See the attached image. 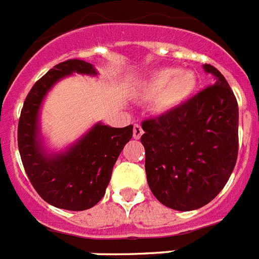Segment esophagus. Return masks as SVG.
I'll list each match as a JSON object with an SVG mask.
<instances>
[{"mask_svg": "<svg viewBox=\"0 0 259 259\" xmlns=\"http://www.w3.org/2000/svg\"><path fill=\"white\" fill-rule=\"evenodd\" d=\"M142 133H144V130H142V127H141L140 123H134V127H133V136L136 140H138L141 136H142Z\"/></svg>", "mask_w": 259, "mask_h": 259, "instance_id": "obj_1", "label": "esophagus"}]
</instances>
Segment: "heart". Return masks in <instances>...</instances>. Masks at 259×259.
<instances>
[{
	"instance_id": "1",
	"label": "heart",
	"mask_w": 259,
	"mask_h": 259,
	"mask_svg": "<svg viewBox=\"0 0 259 259\" xmlns=\"http://www.w3.org/2000/svg\"><path fill=\"white\" fill-rule=\"evenodd\" d=\"M197 86L193 71L162 68L144 83L146 97H157L155 106L159 111H171L190 100Z\"/></svg>"
}]
</instances>
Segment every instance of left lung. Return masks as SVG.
<instances>
[{"label":"left lung","instance_id":"left-lung-1","mask_svg":"<svg viewBox=\"0 0 259 259\" xmlns=\"http://www.w3.org/2000/svg\"><path fill=\"white\" fill-rule=\"evenodd\" d=\"M188 102L145 119L141 142L151 193L170 209H199L218 195L237 162L238 104L221 71Z\"/></svg>","mask_w":259,"mask_h":259}]
</instances>
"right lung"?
I'll list each match as a JSON object with an SVG mask.
<instances>
[{
  "mask_svg": "<svg viewBox=\"0 0 259 259\" xmlns=\"http://www.w3.org/2000/svg\"><path fill=\"white\" fill-rule=\"evenodd\" d=\"M74 71L97 74L92 64L74 58L53 66L33 85L18 121V150L27 178L44 201L58 209L81 211L93 207L105 195L113 166L133 137V125L97 123L66 153L44 154L37 140L39 106L48 90Z\"/></svg>",
  "mask_w": 259,
  "mask_h": 259,
  "instance_id": "1",
  "label": "right lung"
}]
</instances>
